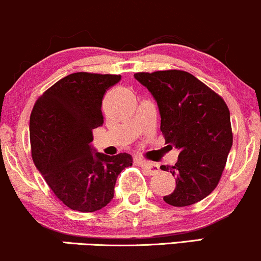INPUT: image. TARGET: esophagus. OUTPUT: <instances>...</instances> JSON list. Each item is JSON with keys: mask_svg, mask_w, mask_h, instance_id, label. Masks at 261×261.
I'll list each match as a JSON object with an SVG mask.
<instances>
[{"mask_svg": "<svg viewBox=\"0 0 261 261\" xmlns=\"http://www.w3.org/2000/svg\"><path fill=\"white\" fill-rule=\"evenodd\" d=\"M141 167H143L144 169L146 170L147 173H149L150 175H153V174H157V173L160 172V167L156 165V163H141Z\"/></svg>", "mask_w": 261, "mask_h": 261, "instance_id": "obj_1", "label": "esophagus"}]
</instances>
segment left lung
Masks as SVG:
<instances>
[{
  "label": "left lung",
  "instance_id": "left-lung-1",
  "mask_svg": "<svg viewBox=\"0 0 261 261\" xmlns=\"http://www.w3.org/2000/svg\"><path fill=\"white\" fill-rule=\"evenodd\" d=\"M134 77L156 99L167 146L179 150L174 166H161L176 178L174 191L163 199L174 207L197 203L219 184L232 146L229 108L218 93L182 70Z\"/></svg>",
  "mask_w": 261,
  "mask_h": 261
}]
</instances>
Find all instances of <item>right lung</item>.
I'll return each mask as SVG.
<instances>
[{"instance_id":"right-lung-1","label":"right lung","mask_w":261,"mask_h":261,"mask_svg":"<svg viewBox=\"0 0 261 261\" xmlns=\"http://www.w3.org/2000/svg\"><path fill=\"white\" fill-rule=\"evenodd\" d=\"M121 75L75 72L38 96L30 116L31 156L58 199L82 213L104 208L116 179L132 166L128 153L108 156L89 143L104 123L102 96Z\"/></svg>"}]
</instances>
